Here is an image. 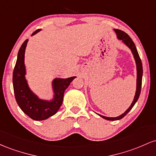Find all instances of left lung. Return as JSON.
I'll list each match as a JSON object with an SVG mask.
<instances>
[{"mask_svg": "<svg viewBox=\"0 0 156 156\" xmlns=\"http://www.w3.org/2000/svg\"><path fill=\"white\" fill-rule=\"evenodd\" d=\"M115 32H116L117 38H118L119 40H122V43L124 44L127 45L129 48H130L131 52H132L133 55L135 62H136V73H137V77H136V94H135L133 101L131 103L130 106L126 110L125 112H124L122 114H121L120 116H116V117H108L102 116V115L100 114H97L99 115V116H101V118L105 119L106 120L109 121H116V120H119L123 118L124 116H126L127 113L130 111L133 108V107L134 106V105L136 104V101L139 99L140 93H141V81H142V74H143V69H142V63H141V59H140L139 53H138L137 49H136V47L132 39L129 37L127 34H126L125 31L122 30H119V29H115Z\"/></svg>", "mask_w": 156, "mask_h": 156, "instance_id": "1", "label": "left lung"}]
</instances>
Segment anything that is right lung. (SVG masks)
<instances>
[{"instance_id": "1", "label": "right lung", "mask_w": 156, "mask_h": 156, "mask_svg": "<svg viewBox=\"0 0 156 156\" xmlns=\"http://www.w3.org/2000/svg\"><path fill=\"white\" fill-rule=\"evenodd\" d=\"M41 31L38 29L31 36ZM29 40L23 43L17 54V62L13 71V87L15 99L20 109L25 114L36 121L47 119L55 115L62 105L64 92L70 83L76 78H55L51 82L53 98L48 99H40L29 87L26 78V69L25 66V51Z\"/></svg>"}]
</instances>
